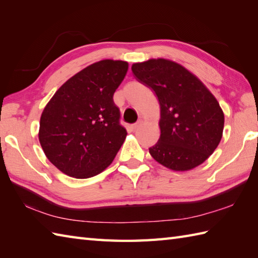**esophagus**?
<instances>
[{"mask_svg":"<svg viewBox=\"0 0 258 258\" xmlns=\"http://www.w3.org/2000/svg\"><path fill=\"white\" fill-rule=\"evenodd\" d=\"M141 125H142V120H139L138 123H135V124H133V125H132V128H133L134 131H135V130H138Z\"/></svg>","mask_w":258,"mask_h":258,"instance_id":"obj_1","label":"esophagus"}]
</instances>
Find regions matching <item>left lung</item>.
Instances as JSON below:
<instances>
[{
	"label": "left lung",
	"mask_w": 258,
	"mask_h": 258,
	"mask_svg": "<svg viewBox=\"0 0 258 258\" xmlns=\"http://www.w3.org/2000/svg\"><path fill=\"white\" fill-rule=\"evenodd\" d=\"M139 82L154 91L160 104L161 136L150 149L154 160L172 171H190L220 144L224 113L216 97L196 75L172 59L134 63Z\"/></svg>",
	"instance_id": "left-lung-1"
}]
</instances>
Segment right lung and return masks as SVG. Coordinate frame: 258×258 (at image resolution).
Returning a JSON list of instances; mask_svg holds the SVG:
<instances>
[{
	"mask_svg": "<svg viewBox=\"0 0 258 258\" xmlns=\"http://www.w3.org/2000/svg\"><path fill=\"white\" fill-rule=\"evenodd\" d=\"M128 63L102 59L73 75L43 109L38 141L47 160L74 178H90L111 165L127 132L113 95Z\"/></svg>",
	"mask_w": 258,
	"mask_h": 258,
	"instance_id": "1",
	"label": "right lung"
}]
</instances>
